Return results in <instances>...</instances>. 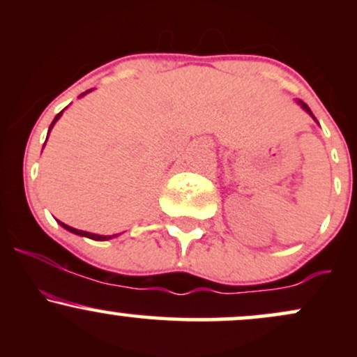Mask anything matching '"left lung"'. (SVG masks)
Instances as JSON below:
<instances>
[{
	"label": "left lung",
	"mask_w": 357,
	"mask_h": 357,
	"mask_svg": "<svg viewBox=\"0 0 357 357\" xmlns=\"http://www.w3.org/2000/svg\"><path fill=\"white\" fill-rule=\"evenodd\" d=\"M298 104H301V105H302V109H305V110H307V112H309V114H310V116H312V112H310V109H309V107H307V105L304 104V102H301V100H298ZM312 117H314V116H312ZM314 119H315V117H314Z\"/></svg>",
	"instance_id": "1"
}]
</instances>
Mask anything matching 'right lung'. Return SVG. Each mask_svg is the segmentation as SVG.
Segmentation results:
<instances>
[{
  "label": "right lung",
  "instance_id": "1",
  "mask_svg": "<svg viewBox=\"0 0 357 357\" xmlns=\"http://www.w3.org/2000/svg\"><path fill=\"white\" fill-rule=\"evenodd\" d=\"M87 92H90V90H87ZM85 92V93H87ZM85 93H82V96H85ZM80 96V97H82ZM61 112H63V110H61ZM61 112L60 114H56V117L53 119V122H52V126H50V129L53 127V124H55L56 121H59L60 119V116H61ZM59 223L61 225V227L65 228V230H68V231H72V233H75V235H80V236H87V238H92V240H97V241H102V240H110V238H114V236H117V235H112V236H104V235H96V233H89V231H84V230H77V228H72V227H68V225H65V223H61V221H59Z\"/></svg>",
  "mask_w": 357,
  "mask_h": 357
}]
</instances>
